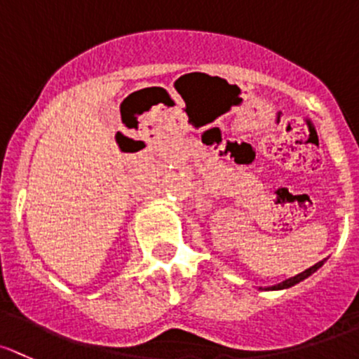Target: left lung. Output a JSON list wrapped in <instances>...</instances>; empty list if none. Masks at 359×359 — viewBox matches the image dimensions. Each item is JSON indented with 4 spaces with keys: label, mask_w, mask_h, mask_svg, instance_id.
Listing matches in <instances>:
<instances>
[{
    "label": "left lung",
    "mask_w": 359,
    "mask_h": 359,
    "mask_svg": "<svg viewBox=\"0 0 359 359\" xmlns=\"http://www.w3.org/2000/svg\"><path fill=\"white\" fill-rule=\"evenodd\" d=\"M327 262V258L325 259H322V262H318L316 263V265H313V266H309L308 270H304V271H301V273H297V275H294V277H290V278H285L284 282H280V284H277V285H271V287H259V290H280V289H289V287H292V285H296V284H299V282H303L304 278H308L309 275H313L315 273L316 270L318 269H322L323 266V263Z\"/></svg>",
    "instance_id": "obj_1"
}]
</instances>
